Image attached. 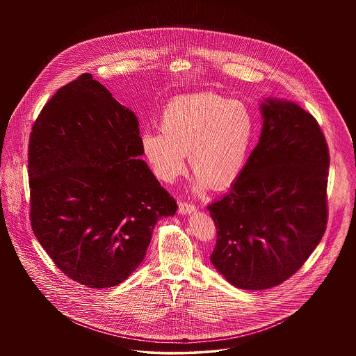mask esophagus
I'll use <instances>...</instances> for the list:
<instances>
[{
	"instance_id": "obj_1",
	"label": "esophagus",
	"mask_w": 356,
	"mask_h": 356,
	"mask_svg": "<svg viewBox=\"0 0 356 356\" xmlns=\"http://www.w3.org/2000/svg\"><path fill=\"white\" fill-rule=\"evenodd\" d=\"M195 211H196V207L193 204L186 203V202L179 204V213H181V215H188Z\"/></svg>"
}]
</instances>
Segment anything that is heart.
<instances>
[{
    "mask_svg": "<svg viewBox=\"0 0 356 356\" xmlns=\"http://www.w3.org/2000/svg\"><path fill=\"white\" fill-rule=\"evenodd\" d=\"M160 131H145L141 145L154 175L175 181L186 170V153L195 176V192L224 191L245 167L254 135L248 106L215 93H195L168 102Z\"/></svg>",
    "mask_w": 356,
    "mask_h": 356,
    "instance_id": "1",
    "label": "heart"
}]
</instances>
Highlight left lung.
<instances>
[{"instance_id": "8db88e82", "label": "left lung", "mask_w": 356, "mask_h": 356, "mask_svg": "<svg viewBox=\"0 0 356 356\" xmlns=\"http://www.w3.org/2000/svg\"><path fill=\"white\" fill-rule=\"evenodd\" d=\"M257 145L231 191L207 208L215 268L241 289L279 286L322 240L330 154L319 124L295 102L266 99Z\"/></svg>"}]
</instances>
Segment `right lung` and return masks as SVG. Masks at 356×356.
I'll return each mask as SVG.
<instances>
[{
    "instance_id": "add662e5",
    "label": "right lung",
    "mask_w": 356,
    "mask_h": 356,
    "mask_svg": "<svg viewBox=\"0 0 356 356\" xmlns=\"http://www.w3.org/2000/svg\"><path fill=\"white\" fill-rule=\"evenodd\" d=\"M143 154L135 113L89 73L60 88L35 120L32 229L72 280L119 286L145 257L156 222L176 213Z\"/></svg>"
}]
</instances>
